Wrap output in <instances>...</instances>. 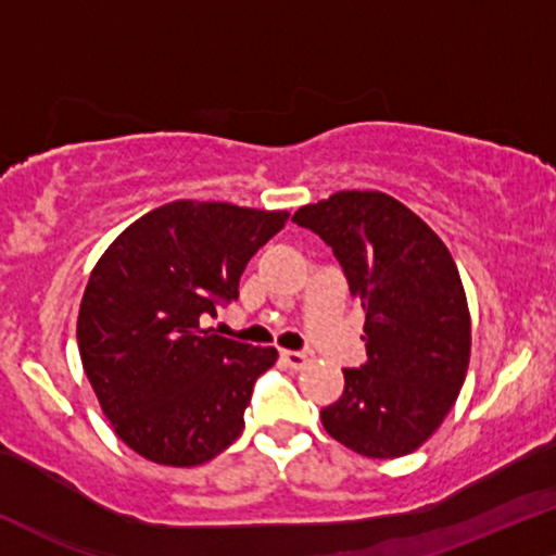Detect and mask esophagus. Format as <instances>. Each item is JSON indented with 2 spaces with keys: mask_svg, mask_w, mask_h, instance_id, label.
Wrapping results in <instances>:
<instances>
[{
  "mask_svg": "<svg viewBox=\"0 0 556 556\" xmlns=\"http://www.w3.org/2000/svg\"><path fill=\"white\" fill-rule=\"evenodd\" d=\"M282 359L290 369H302L305 364L313 362V351L302 349V351H282Z\"/></svg>",
  "mask_w": 556,
  "mask_h": 556,
  "instance_id": "1",
  "label": "esophagus"
}]
</instances>
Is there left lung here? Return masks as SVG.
Instances as JSON below:
<instances>
[{
	"label": "left lung",
	"mask_w": 556,
	"mask_h": 556,
	"mask_svg": "<svg viewBox=\"0 0 556 556\" xmlns=\"http://www.w3.org/2000/svg\"><path fill=\"white\" fill-rule=\"evenodd\" d=\"M292 223L333 251L349 292L367 313V364L343 369L341 397L323 428L371 459L428 441L452 410L469 367V311L448 249L416 213L382 192H336Z\"/></svg>",
	"instance_id": "1"
}]
</instances>
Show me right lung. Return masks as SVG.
I'll return each instance as SVG.
<instances>
[{
    "label": "right lung",
    "instance_id": "1",
    "mask_svg": "<svg viewBox=\"0 0 556 556\" xmlns=\"http://www.w3.org/2000/svg\"><path fill=\"white\" fill-rule=\"evenodd\" d=\"M287 217L177 200L125 228L97 262L76 341L104 416L132 452L197 467L241 435L254 382L279 354L200 320L238 300L245 264Z\"/></svg>",
    "mask_w": 556,
    "mask_h": 556
}]
</instances>
